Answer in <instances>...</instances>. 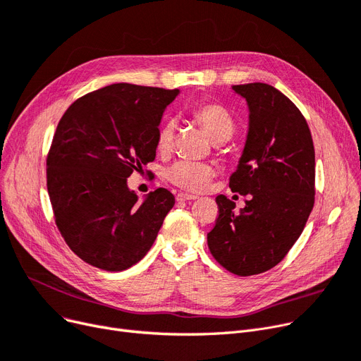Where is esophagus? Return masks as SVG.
Wrapping results in <instances>:
<instances>
[{
  "instance_id": "esophagus-1",
  "label": "esophagus",
  "mask_w": 361,
  "mask_h": 361,
  "mask_svg": "<svg viewBox=\"0 0 361 361\" xmlns=\"http://www.w3.org/2000/svg\"><path fill=\"white\" fill-rule=\"evenodd\" d=\"M176 199H177V202H185V200H195V199H197V196L188 195V193H178L176 196Z\"/></svg>"
}]
</instances>
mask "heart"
Returning <instances> with one entry per match:
<instances>
[{
  "label": "heart",
  "instance_id": "obj_1",
  "mask_svg": "<svg viewBox=\"0 0 361 361\" xmlns=\"http://www.w3.org/2000/svg\"><path fill=\"white\" fill-rule=\"evenodd\" d=\"M195 121L209 135L215 143L230 139L234 131V120L230 111L214 101H203L192 111ZM176 123L166 120L157 136L159 150H168L174 143ZM214 176V166L204 162L178 161L166 169V180L183 190L202 192L209 185Z\"/></svg>",
  "mask_w": 361,
  "mask_h": 361
}]
</instances>
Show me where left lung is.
<instances>
[{
  "mask_svg": "<svg viewBox=\"0 0 361 361\" xmlns=\"http://www.w3.org/2000/svg\"><path fill=\"white\" fill-rule=\"evenodd\" d=\"M247 101L249 133L230 188L247 196L240 212L224 195L207 233L215 260L238 276L267 272L287 256L314 204V146L300 109L267 83L234 85Z\"/></svg>",
  "mask_w": 361,
  "mask_h": 361,
  "instance_id": "left-lung-1",
  "label": "left lung"
}]
</instances>
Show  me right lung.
<instances>
[{"instance_id": "1", "label": "right lung", "mask_w": 361, "mask_h": 361, "mask_svg": "<svg viewBox=\"0 0 361 361\" xmlns=\"http://www.w3.org/2000/svg\"><path fill=\"white\" fill-rule=\"evenodd\" d=\"M178 93L114 83L74 101L56 126L47 157L55 224L94 268L120 272L136 264L173 209L166 188L139 202L127 178L155 159L158 126Z\"/></svg>"}]
</instances>
